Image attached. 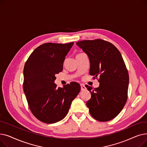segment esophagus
I'll use <instances>...</instances> for the list:
<instances>
[{"label":"esophagus","instance_id":"1","mask_svg":"<svg viewBox=\"0 0 147 147\" xmlns=\"http://www.w3.org/2000/svg\"><path fill=\"white\" fill-rule=\"evenodd\" d=\"M80 86H81V90H84L86 89V87L84 86V84H80Z\"/></svg>","mask_w":147,"mask_h":147}]
</instances>
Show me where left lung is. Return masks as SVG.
I'll use <instances>...</instances> for the list:
<instances>
[{"mask_svg":"<svg viewBox=\"0 0 147 147\" xmlns=\"http://www.w3.org/2000/svg\"><path fill=\"white\" fill-rule=\"evenodd\" d=\"M89 57V74L98 79L99 86H85L91 98L86 105L98 121H108L121 112L127 99L129 73L120 52L115 46L102 39L84 40L76 43Z\"/></svg>","mask_w":147,"mask_h":147,"instance_id":"obj_1","label":"left lung"}]
</instances>
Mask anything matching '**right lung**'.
Instances as JSON below:
<instances>
[{
    "instance_id": "obj_1",
    "label": "right lung",
    "mask_w": 147,
    "mask_h": 147,
    "mask_svg": "<svg viewBox=\"0 0 147 147\" xmlns=\"http://www.w3.org/2000/svg\"><path fill=\"white\" fill-rule=\"evenodd\" d=\"M73 44H42L31 53L24 65L23 90L29 109L43 123L51 124L63 120L80 90L76 82L63 88H57L54 83L55 74L63 71L65 56Z\"/></svg>"
}]
</instances>
